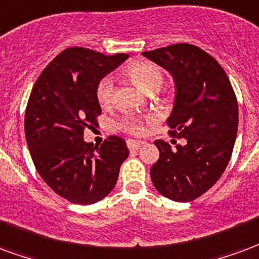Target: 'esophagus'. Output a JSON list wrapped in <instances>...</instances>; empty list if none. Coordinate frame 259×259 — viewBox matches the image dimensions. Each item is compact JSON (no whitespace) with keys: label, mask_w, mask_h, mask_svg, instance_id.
Wrapping results in <instances>:
<instances>
[{"label":"esophagus","mask_w":259,"mask_h":259,"mask_svg":"<svg viewBox=\"0 0 259 259\" xmlns=\"http://www.w3.org/2000/svg\"><path fill=\"white\" fill-rule=\"evenodd\" d=\"M143 143L142 141H134V139H128L127 141V146L130 150H138V149L142 146Z\"/></svg>","instance_id":"34e87169"}]
</instances>
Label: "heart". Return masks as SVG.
<instances>
[{
    "mask_svg": "<svg viewBox=\"0 0 259 259\" xmlns=\"http://www.w3.org/2000/svg\"><path fill=\"white\" fill-rule=\"evenodd\" d=\"M128 74L131 75L134 82L145 92L160 88L163 84V73H161L160 67L152 62L132 63L128 67ZM96 96H98V101L102 106H110L113 102V96H114V81L111 77H105L99 82L98 90H96ZM121 128L130 134L139 135L143 131V124L137 118H125L121 122Z\"/></svg>",
    "mask_w": 259,
    "mask_h": 259,
    "instance_id": "1",
    "label": "heart"
}]
</instances>
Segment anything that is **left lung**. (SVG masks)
I'll return each instance as SVG.
<instances>
[{"label":"left lung","instance_id":"obj_1","mask_svg":"<svg viewBox=\"0 0 259 259\" xmlns=\"http://www.w3.org/2000/svg\"><path fill=\"white\" fill-rule=\"evenodd\" d=\"M174 80L175 98L167 125L185 138L175 149L154 141L160 157L150 168L154 188L174 201L197 199L214 186L229 163L239 110L225 70L217 60L190 44H175L143 52Z\"/></svg>","mask_w":259,"mask_h":259}]
</instances>
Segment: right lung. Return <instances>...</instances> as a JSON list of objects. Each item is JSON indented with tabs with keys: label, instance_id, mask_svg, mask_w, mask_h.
<instances>
[{
	"label": "right lung",
	"instance_id": "obj_1",
	"mask_svg": "<svg viewBox=\"0 0 259 259\" xmlns=\"http://www.w3.org/2000/svg\"><path fill=\"white\" fill-rule=\"evenodd\" d=\"M128 59L81 47L60 52L35 81L24 116V132L35 168L55 193L73 204L105 199L130 150L120 137L94 148L84 131L102 113L96 96L101 80Z\"/></svg>",
	"mask_w": 259,
	"mask_h": 259
}]
</instances>
